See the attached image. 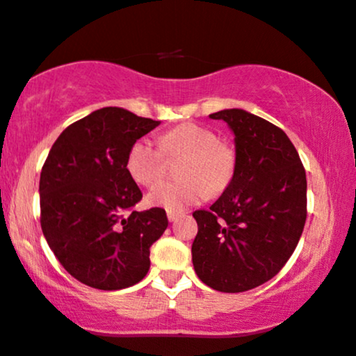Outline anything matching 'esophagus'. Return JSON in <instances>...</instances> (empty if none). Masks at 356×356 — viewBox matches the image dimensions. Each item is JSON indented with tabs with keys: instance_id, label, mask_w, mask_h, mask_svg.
I'll return each mask as SVG.
<instances>
[{
	"instance_id": "1",
	"label": "esophagus",
	"mask_w": 356,
	"mask_h": 356,
	"mask_svg": "<svg viewBox=\"0 0 356 356\" xmlns=\"http://www.w3.org/2000/svg\"><path fill=\"white\" fill-rule=\"evenodd\" d=\"M179 217H181V212H172V211L167 212V219H169V222H175Z\"/></svg>"
}]
</instances>
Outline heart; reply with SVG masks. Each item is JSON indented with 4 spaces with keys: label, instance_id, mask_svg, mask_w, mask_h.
Returning <instances> with one entry per match:
<instances>
[{
    "label": "heart",
    "instance_id": "obj_1",
    "mask_svg": "<svg viewBox=\"0 0 356 356\" xmlns=\"http://www.w3.org/2000/svg\"><path fill=\"white\" fill-rule=\"evenodd\" d=\"M167 156L181 157L179 172L184 179L161 182L147 194V204L167 211H182L229 186L235 170V154L220 144L219 136L197 124H182L159 137H140L127 154V170L140 186L159 182Z\"/></svg>",
    "mask_w": 356,
    "mask_h": 356
}]
</instances>
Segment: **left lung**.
Segmentation results:
<instances>
[{
    "label": "left lung",
    "instance_id": "left-lung-1",
    "mask_svg": "<svg viewBox=\"0 0 356 356\" xmlns=\"http://www.w3.org/2000/svg\"><path fill=\"white\" fill-rule=\"evenodd\" d=\"M235 134L234 177L211 209L195 211L192 264L205 285L225 293L255 289L293 254L307 220V175L292 140L243 109L211 114Z\"/></svg>",
    "mask_w": 356,
    "mask_h": 356
}]
</instances>
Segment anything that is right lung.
Listing matches in <instances>:
<instances>
[{
    "label": "right lung",
    "mask_w": 356,
    "mask_h": 356,
    "mask_svg": "<svg viewBox=\"0 0 356 356\" xmlns=\"http://www.w3.org/2000/svg\"><path fill=\"white\" fill-rule=\"evenodd\" d=\"M159 121L102 108L56 139L40 179L41 229L56 259L81 284L121 290L151 267V245L169 225L165 211L137 212L143 199L127 154Z\"/></svg>",
    "instance_id": "1"
}]
</instances>
